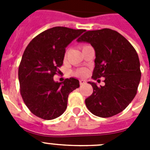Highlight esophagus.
<instances>
[{"label":"esophagus","mask_w":150,"mask_h":150,"mask_svg":"<svg viewBox=\"0 0 150 150\" xmlns=\"http://www.w3.org/2000/svg\"><path fill=\"white\" fill-rule=\"evenodd\" d=\"M79 83H80V85H85V84H86V81H85V80H82V79H81V80H80V81H79Z\"/></svg>","instance_id":"1"}]
</instances>
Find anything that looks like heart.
I'll return each mask as SVG.
<instances>
[{
  "label": "heart",
  "mask_w": 150,
  "mask_h": 150,
  "mask_svg": "<svg viewBox=\"0 0 150 150\" xmlns=\"http://www.w3.org/2000/svg\"><path fill=\"white\" fill-rule=\"evenodd\" d=\"M86 74L87 70L84 69H79V70H77V71L75 72V75H76V76H85V75H86Z\"/></svg>",
  "instance_id": "obj_1"
}]
</instances>
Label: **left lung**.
I'll return each mask as SVG.
<instances>
[{
    "label": "left lung",
    "instance_id": "obj_1",
    "mask_svg": "<svg viewBox=\"0 0 150 150\" xmlns=\"http://www.w3.org/2000/svg\"><path fill=\"white\" fill-rule=\"evenodd\" d=\"M78 42L90 43L95 51L92 79L104 78V86L89 81L93 93L85 104L93 114L110 117L119 114L137 92L141 71L137 51L125 37L115 30L85 31Z\"/></svg>",
    "mask_w": 150,
    "mask_h": 150
}]
</instances>
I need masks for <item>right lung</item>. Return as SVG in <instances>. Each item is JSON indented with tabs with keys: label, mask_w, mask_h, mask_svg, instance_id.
<instances>
[{
	"label": "right lung",
	"mask_w": 150,
	"mask_h": 150,
	"mask_svg": "<svg viewBox=\"0 0 150 150\" xmlns=\"http://www.w3.org/2000/svg\"><path fill=\"white\" fill-rule=\"evenodd\" d=\"M83 32L85 30L56 26L37 35L26 46L18 78L23 100L34 115L52 120L67 108L69 94L79 88V81L70 78L58 82L53 76L63 64L65 48Z\"/></svg>",
	"instance_id": "1"
}]
</instances>
